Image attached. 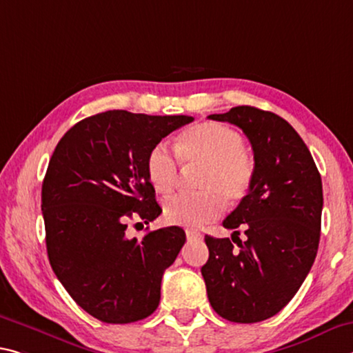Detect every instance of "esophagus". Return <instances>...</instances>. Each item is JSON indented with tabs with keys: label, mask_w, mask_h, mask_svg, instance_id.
<instances>
[{
	"label": "esophagus",
	"mask_w": 353,
	"mask_h": 353,
	"mask_svg": "<svg viewBox=\"0 0 353 353\" xmlns=\"http://www.w3.org/2000/svg\"><path fill=\"white\" fill-rule=\"evenodd\" d=\"M187 240L188 242H196V240H203V234L198 231H193V229H187Z\"/></svg>",
	"instance_id": "1"
}]
</instances>
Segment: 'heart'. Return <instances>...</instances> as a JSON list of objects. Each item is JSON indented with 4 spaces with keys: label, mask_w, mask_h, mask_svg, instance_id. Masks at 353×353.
<instances>
[{
    "label": "heart",
    "mask_w": 353,
    "mask_h": 353,
    "mask_svg": "<svg viewBox=\"0 0 353 353\" xmlns=\"http://www.w3.org/2000/svg\"><path fill=\"white\" fill-rule=\"evenodd\" d=\"M176 152L183 165L203 166L198 193H182L165 201L163 216L170 225L201 228L229 204L242 201L254 179V159L243 149V139L236 130L215 122L190 127L179 137ZM148 177L159 193H171L179 177V163L168 144L159 143L146 161Z\"/></svg>",
    "instance_id": "1"
}]
</instances>
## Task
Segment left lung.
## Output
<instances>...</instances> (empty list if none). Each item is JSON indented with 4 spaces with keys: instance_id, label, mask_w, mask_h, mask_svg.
<instances>
[{
    "instance_id": "obj_1",
    "label": "left lung",
    "mask_w": 353,
    "mask_h": 353,
    "mask_svg": "<svg viewBox=\"0 0 353 353\" xmlns=\"http://www.w3.org/2000/svg\"><path fill=\"white\" fill-rule=\"evenodd\" d=\"M209 119L242 128L256 170L247 196L223 221L234 229L232 240L205 236L209 261L201 273L218 316L261 322L292 300L314 264L323 205L321 174L303 139L275 113L243 105ZM239 227L245 231L243 241Z\"/></svg>"
}]
</instances>
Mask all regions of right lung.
I'll return each instance as SVG.
<instances>
[{
	"label": "right lung",
	"instance_id": "obj_1",
	"mask_svg": "<svg viewBox=\"0 0 353 353\" xmlns=\"http://www.w3.org/2000/svg\"><path fill=\"white\" fill-rule=\"evenodd\" d=\"M192 116L111 110L89 116L59 139L42 183L47 253L78 306L105 323H130L160 303L161 276L185 243L179 226L125 236L127 221L161 214L148 155Z\"/></svg>",
	"mask_w": 353,
	"mask_h": 353
}]
</instances>
